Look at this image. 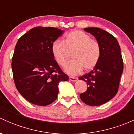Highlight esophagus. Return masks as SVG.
I'll use <instances>...</instances> for the list:
<instances>
[{
    "label": "esophagus",
    "instance_id": "1",
    "mask_svg": "<svg viewBox=\"0 0 134 134\" xmlns=\"http://www.w3.org/2000/svg\"><path fill=\"white\" fill-rule=\"evenodd\" d=\"M69 80L71 81H72V82H76V81L78 80V78L76 77H73V76H70L69 77Z\"/></svg>",
    "mask_w": 134,
    "mask_h": 134
}]
</instances>
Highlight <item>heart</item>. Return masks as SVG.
<instances>
[{
	"instance_id": "heart-1",
	"label": "heart",
	"mask_w": 134,
	"mask_h": 134,
	"mask_svg": "<svg viewBox=\"0 0 134 134\" xmlns=\"http://www.w3.org/2000/svg\"><path fill=\"white\" fill-rule=\"evenodd\" d=\"M51 52L61 67L65 65L71 54L73 60L66 66L65 71L70 75H76L82 69L89 71L97 65L100 56V47L88 34L74 30L65 34L62 42H54Z\"/></svg>"
}]
</instances>
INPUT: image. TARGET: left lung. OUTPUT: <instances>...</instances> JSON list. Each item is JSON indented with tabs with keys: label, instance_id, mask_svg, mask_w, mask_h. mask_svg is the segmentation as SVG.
Here are the masks:
<instances>
[{
	"label": "left lung",
	"instance_id": "left-lung-1",
	"mask_svg": "<svg viewBox=\"0 0 134 134\" xmlns=\"http://www.w3.org/2000/svg\"><path fill=\"white\" fill-rule=\"evenodd\" d=\"M96 38L100 47V56L97 65L89 73L79 77L88 86L81 93L82 101L89 106H99L108 102L118 91L123 71L121 48L115 37L98 28H84Z\"/></svg>",
	"mask_w": 134,
	"mask_h": 134
}]
</instances>
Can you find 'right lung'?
<instances>
[{"label": "right lung", "mask_w": 134, "mask_h": 134, "mask_svg": "<svg viewBox=\"0 0 134 134\" xmlns=\"http://www.w3.org/2000/svg\"><path fill=\"white\" fill-rule=\"evenodd\" d=\"M63 34L53 27L37 26L19 39L12 58L16 88L34 104L47 106L57 98L59 82L69 80L52 56L51 46Z\"/></svg>", "instance_id": "1"}]
</instances>
